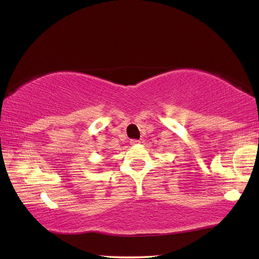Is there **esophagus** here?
<instances>
[{"label": "esophagus", "mask_w": 259, "mask_h": 259, "mask_svg": "<svg viewBox=\"0 0 259 259\" xmlns=\"http://www.w3.org/2000/svg\"><path fill=\"white\" fill-rule=\"evenodd\" d=\"M130 144L133 145V146H136V145H139L140 141L139 140H136V139H131L130 140Z\"/></svg>", "instance_id": "obj_1"}]
</instances>
